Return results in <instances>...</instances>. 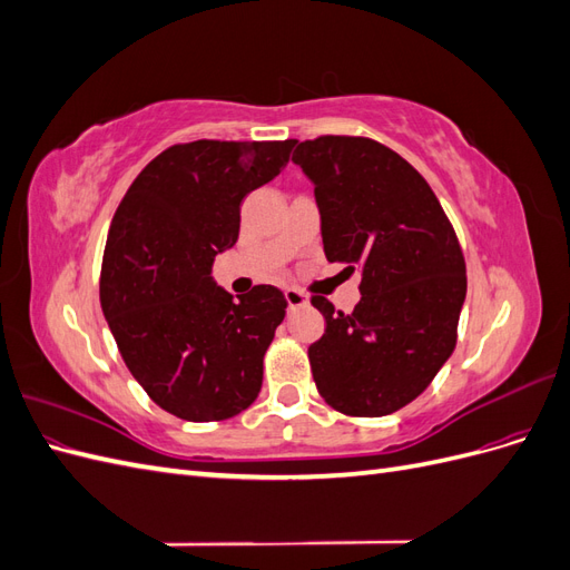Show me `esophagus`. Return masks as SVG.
I'll return each mask as SVG.
<instances>
[{"label":"esophagus","instance_id":"34e87169","mask_svg":"<svg viewBox=\"0 0 570 570\" xmlns=\"http://www.w3.org/2000/svg\"><path fill=\"white\" fill-rule=\"evenodd\" d=\"M285 299H287V306L289 308H299V306H304L308 299H306V295L302 289H295V287H287L285 289Z\"/></svg>","mask_w":570,"mask_h":570}]
</instances>
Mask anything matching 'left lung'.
Instances as JSON below:
<instances>
[{"label": "left lung", "mask_w": 570, "mask_h": 570, "mask_svg": "<svg viewBox=\"0 0 570 570\" xmlns=\"http://www.w3.org/2000/svg\"><path fill=\"white\" fill-rule=\"evenodd\" d=\"M292 161L314 180L325 258L361 273L350 314L312 295L325 318L308 347L316 387L344 416H387L416 400L456 347L459 237L419 170L371 137L321 135Z\"/></svg>", "instance_id": "1"}]
</instances>
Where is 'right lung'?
<instances>
[{
  "label": "right lung",
  "mask_w": 570,
  "mask_h": 570,
  "mask_svg": "<svg viewBox=\"0 0 570 570\" xmlns=\"http://www.w3.org/2000/svg\"><path fill=\"white\" fill-rule=\"evenodd\" d=\"M295 140H195L164 149L120 199L101 256L99 302L128 371L154 404L193 423L243 413L285 295L254 285L233 299L214 256L239 235V204L281 174Z\"/></svg>",
  "instance_id": "add662e5"
}]
</instances>
